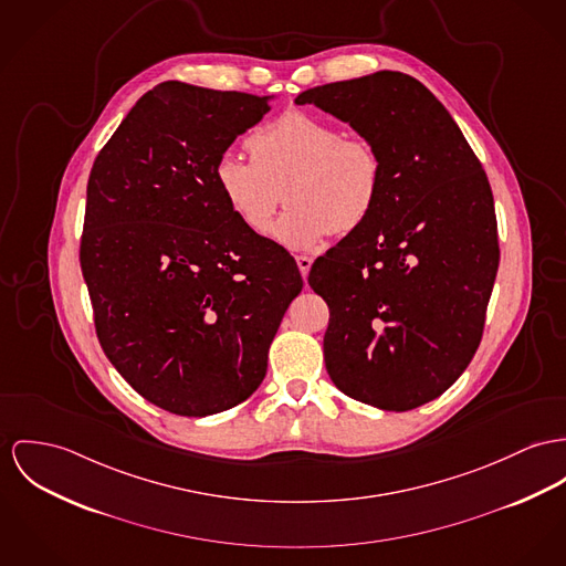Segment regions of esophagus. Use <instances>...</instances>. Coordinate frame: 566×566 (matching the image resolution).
Listing matches in <instances>:
<instances>
[{"mask_svg":"<svg viewBox=\"0 0 566 566\" xmlns=\"http://www.w3.org/2000/svg\"><path fill=\"white\" fill-rule=\"evenodd\" d=\"M312 262H314L312 256H297V266H300V271H302V275H304V277L307 275V271H310Z\"/></svg>","mask_w":566,"mask_h":566,"instance_id":"34e87169","label":"esophagus"}]
</instances>
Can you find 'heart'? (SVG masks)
<instances>
[{"label": "heart", "mask_w": 566, "mask_h": 566, "mask_svg": "<svg viewBox=\"0 0 566 566\" xmlns=\"http://www.w3.org/2000/svg\"><path fill=\"white\" fill-rule=\"evenodd\" d=\"M248 148L252 159L219 157V196L256 234L266 232L286 196L291 207L273 237L291 250H312L332 232H355L379 205L384 164L377 148L323 118L289 112L252 133Z\"/></svg>", "instance_id": "heart-1"}]
</instances>
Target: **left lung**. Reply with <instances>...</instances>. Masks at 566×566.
I'll use <instances>...</instances> for the list:
<instances>
[{
	"label": "left lung",
	"mask_w": 566,
	"mask_h": 566,
	"mask_svg": "<svg viewBox=\"0 0 566 566\" xmlns=\"http://www.w3.org/2000/svg\"><path fill=\"white\" fill-rule=\"evenodd\" d=\"M295 103L348 123L384 164L375 213L307 275L329 305L327 373L359 402L416 409L463 375L482 338L500 264L489 180L448 109L411 75L379 71L310 87Z\"/></svg>",
	"instance_id": "8db88e82"
}]
</instances>
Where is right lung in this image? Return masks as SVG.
Segmentation results:
<instances>
[{
	"label": "right lung",
	"mask_w": 566,
	"mask_h": 566,
	"mask_svg": "<svg viewBox=\"0 0 566 566\" xmlns=\"http://www.w3.org/2000/svg\"><path fill=\"white\" fill-rule=\"evenodd\" d=\"M273 96L164 82L98 153L80 261L107 359L153 405L205 418L248 400L304 280L230 213L216 164Z\"/></svg>",
	"instance_id": "1"
}]
</instances>
